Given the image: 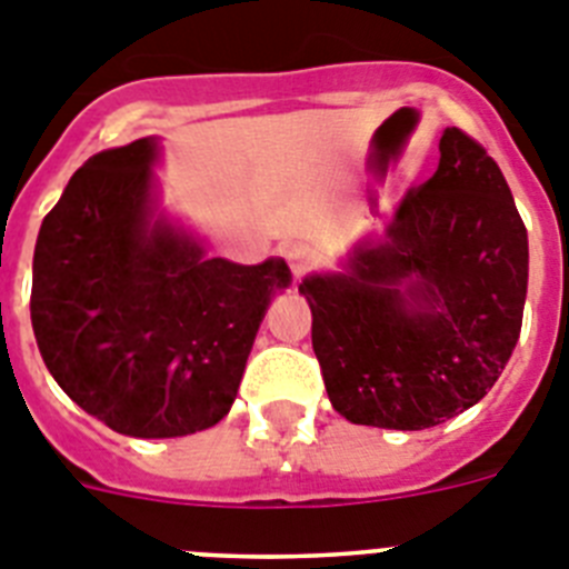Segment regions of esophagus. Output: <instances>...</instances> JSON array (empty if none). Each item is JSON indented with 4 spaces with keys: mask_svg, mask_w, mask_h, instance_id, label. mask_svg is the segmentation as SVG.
<instances>
[{
    "mask_svg": "<svg viewBox=\"0 0 569 569\" xmlns=\"http://www.w3.org/2000/svg\"><path fill=\"white\" fill-rule=\"evenodd\" d=\"M281 256H284V261L290 264V270H293V276L299 279V276H305L310 270V264H313V259H310V250L305 248V244H288V248L281 250Z\"/></svg>",
    "mask_w": 569,
    "mask_h": 569,
    "instance_id": "esophagus-1",
    "label": "esophagus"
}]
</instances>
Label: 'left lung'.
<instances>
[{"label":"left lung","instance_id":"obj_1","mask_svg":"<svg viewBox=\"0 0 569 569\" xmlns=\"http://www.w3.org/2000/svg\"><path fill=\"white\" fill-rule=\"evenodd\" d=\"M441 159L350 273L299 284L333 407L353 425L425 430L496 385L521 333L527 228L499 164L447 128Z\"/></svg>","mask_w":569,"mask_h":569}]
</instances>
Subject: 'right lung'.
Segmentation results:
<instances>
[{
	"label": "right lung",
	"mask_w": 569,
	"mask_h": 569,
	"mask_svg": "<svg viewBox=\"0 0 569 569\" xmlns=\"http://www.w3.org/2000/svg\"><path fill=\"white\" fill-rule=\"evenodd\" d=\"M153 139L70 176L33 253L30 321L50 376L116 433L173 439L228 416L284 261L233 264L150 224Z\"/></svg>",
	"instance_id": "1"
}]
</instances>
